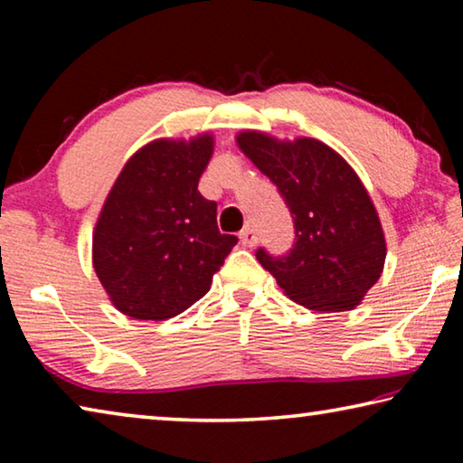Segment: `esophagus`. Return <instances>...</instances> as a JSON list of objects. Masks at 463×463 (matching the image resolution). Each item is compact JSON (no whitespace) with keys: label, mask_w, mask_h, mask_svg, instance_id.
Here are the masks:
<instances>
[{"label":"esophagus","mask_w":463,"mask_h":463,"mask_svg":"<svg viewBox=\"0 0 463 463\" xmlns=\"http://www.w3.org/2000/svg\"><path fill=\"white\" fill-rule=\"evenodd\" d=\"M239 239H241V242H242V247H255L257 245V232H255V229L253 226H245V229L241 231V234H239Z\"/></svg>","instance_id":"obj_1"}]
</instances>
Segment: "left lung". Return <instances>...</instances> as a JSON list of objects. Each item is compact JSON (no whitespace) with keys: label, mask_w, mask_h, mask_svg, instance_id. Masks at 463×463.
<instances>
[{"label":"left lung","mask_w":463,"mask_h":463,"mask_svg":"<svg viewBox=\"0 0 463 463\" xmlns=\"http://www.w3.org/2000/svg\"><path fill=\"white\" fill-rule=\"evenodd\" d=\"M237 145L278 187L294 218V247L278 257L257 249V261L300 307L354 310L386 261L380 218L362 179L317 138L289 143L245 130Z\"/></svg>","instance_id":"obj_1"}]
</instances>
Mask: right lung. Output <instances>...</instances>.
I'll list each match as a JSON object with an SVG mask.
<instances>
[{"mask_svg": "<svg viewBox=\"0 0 463 463\" xmlns=\"http://www.w3.org/2000/svg\"><path fill=\"white\" fill-rule=\"evenodd\" d=\"M214 151L213 135L159 138L130 156L101 208L91 260L122 315L167 320L213 284L234 234L216 224V202L198 192Z\"/></svg>", "mask_w": 463, "mask_h": 463, "instance_id": "right-lung-1", "label": "right lung"}]
</instances>
